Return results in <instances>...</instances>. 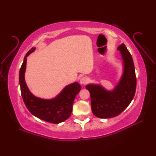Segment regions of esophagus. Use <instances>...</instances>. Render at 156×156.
Listing matches in <instances>:
<instances>
[{"instance_id":"esophagus-1","label":"esophagus","mask_w":156,"mask_h":156,"mask_svg":"<svg viewBox=\"0 0 156 156\" xmlns=\"http://www.w3.org/2000/svg\"><path fill=\"white\" fill-rule=\"evenodd\" d=\"M89 80V79L86 76H82V77L80 78V83L81 84H84L87 83Z\"/></svg>"}]
</instances>
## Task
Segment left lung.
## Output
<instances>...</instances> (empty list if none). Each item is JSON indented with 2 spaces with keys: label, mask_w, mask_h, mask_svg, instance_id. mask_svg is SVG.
Returning <instances> with one entry per match:
<instances>
[{
  "label": "left lung",
  "mask_w": 156,
  "mask_h": 156,
  "mask_svg": "<svg viewBox=\"0 0 156 156\" xmlns=\"http://www.w3.org/2000/svg\"><path fill=\"white\" fill-rule=\"evenodd\" d=\"M118 51L122 62V73L117 84L112 90L100 84H88L86 89L91 96V111L100 118H110L122 113L131 103L135 95L136 77L131 55L122 43Z\"/></svg>",
  "instance_id": "left-lung-1"
}]
</instances>
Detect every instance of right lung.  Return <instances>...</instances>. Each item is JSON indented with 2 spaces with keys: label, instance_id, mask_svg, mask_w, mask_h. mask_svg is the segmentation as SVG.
Wrapping results in <instances>:
<instances>
[{
  "label": "right lung",
  "instance_id": "1",
  "mask_svg": "<svg viewBox=\"0 0 156 156\" xmlns=\"http://www.w3.org/2000/svg\"><path fill=\"white\" fill-rule=\"evenodd\" d=\"M31 48L25 55L19 72V84L23 101L31 114L46 122L58 124L68 119L72 114L75 97L81 89L78 82L68 84L56 97L44 99L31 93L26 84L25 73L27 65V57L35 51Z\"/></svg>",
  "mask_w": 156,
  "mask_h": 156
}]
</instances>
